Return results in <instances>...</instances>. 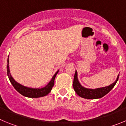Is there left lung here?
Masks as SVG:
<instances>
[{"mask_svg":"<svg viewBox=\"0 0 126 126\" xmlns=\"http://www.w3.org/2000/svg\"><path fill=\"white\" fill-rule=\"evenodd\" d=\"M119 77V74L117 77L116 80L113 83L107 86L98 88L95 89L87 88L83 86L80 84L78 78V72L77 71H76L73 86L76 94L81 96V98L85 99H98L102 98L110 92L111 90L114 87V86L117 82Z\"/></svg>","mask_w":126,"mask_h":126,"instance_id":"obj_1","label":"left lung"}]
</instances>
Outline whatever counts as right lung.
<instances>
[{
  "label": "right lung",
  "instance_id": "1",
  "mask_svg": "<svg viewBox=\"0 0 126 126\" xmlns=\"http://www.w3.org/2000/svg\"><path fill=\"white\" fill-rule=\"evenodd\" d=\"M7 76H8V78L12 85L14 86L17 92H19L20 94L23 95L24 96H26V97L40 98L46 96L51 92L52 87L54 85V80H55V76L59 73V70L53 75L52 79L50 80L49 83H48L47 85L45 86V87L42 88H34L28 87V86H25L20 84V83H17L16 81H15V79L11 76V72H10L9 57L7 59Z\"/></svg>",
  "mask_w": 126,
  "mask_h": 126
}]
</instances>
